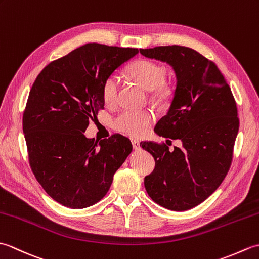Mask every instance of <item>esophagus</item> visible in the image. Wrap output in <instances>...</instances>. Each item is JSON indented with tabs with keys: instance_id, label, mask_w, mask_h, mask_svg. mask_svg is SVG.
<instances>
[{
	"instance_id": "1",
	"label": "esophagus",
	"mask_w": 259,
	"mask_h": 259,
	"mask_svg": "<svg viewBox=\"0 0 259 259\" xmlns=\"http://www.w3.org/2000/svg\"><path fill=\"white\" fill-rule=\"evenodd\" d=\"M131 144H133V147H134L135 150H139L140 149V142L138 140L133 139V140H131Z\"/></svg>"
}]
</instances>
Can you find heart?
Listing matches in <instances>:
<instances>
[{
	"mask_svg": "<svg viewBox=\"0 0 259 259\" xmlns=\"http://www.w3.org/2000/svg\"><path fill=\"white\" fill-rule=\"evenodd\" d=\"M129 76L147 90H151L153 100L159 103L168 102L174 96V85L164 78V68L151 60H137L126 70ZM118 79L110 75L103 81L101 95L107 104H113L117 100ZM153 121V113L150 110H125L113 121V128L125 136L139 138L144 136Z\"/></svg>",
	"mask_w": 259,
	"mask_h": 259,
	"instance_id": "1",
	"label": "heart"
}]
</instances>
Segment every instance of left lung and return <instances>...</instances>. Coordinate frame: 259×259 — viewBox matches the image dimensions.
Returning <instances> with one entry per match:
<instances>
[{
  "instance_id": "obj_1",
  "label": "left lung",
  "mask_w": 259,
  "mask_h": 259,
  "mask_svg": "<svg viewBox=\"0 0 259 259\" xmlns=\"http://www.w3.org/2000/svg\"><path fill=\"white\" fill-rule=\"evenodd\" d=\"M140 53L167 62L175 71L172 101L155 131L183 142L172 151L164 144L141 142L156 161L145 178L146 190L158 205L188 210L221 186L230 168L239 129L236 101L217 65L199 52L167 46L140 49Z\"/></svg>"
}]
</instances>
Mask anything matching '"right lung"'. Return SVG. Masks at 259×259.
<instances>
[{"label": "right lung", "instance_id": "right-lung-1", "mask_svg": "<svg viewBox=\"0 0 259 259\" xmlns=\"http://www.w3.org/2000/svg\"><path fill=\"white\" fill-rule=\"evenodd\" d=\"M137 53L88 43L49 63L31 88L23 113L30 166L47 194L65 207L101 200L133 150L121 135L98 144L83 133L104 107L103 81Z\"/></svg>", "mask_w": 259, "mask_h": 259}]
</instances>
